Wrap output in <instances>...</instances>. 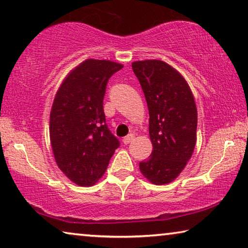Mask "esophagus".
<instances>
[{
  "label": "esophagus",
  "instance_id": "1",
  "mask_svg": "<svg viewBox=\"0 0 248 248\" xmlns=\"http://www.w3.org/2000/svg\"><path fill=\"white\" fill-rule=\"evenodd\" d=\"M133 139H134V135H133V134H128L127 136H125L124 139H123V143L126 144V145H127L128 143L132 142Z\"/></svg>",
  "mask_w": 248,
  "mask_h": 248
}]
</instances>
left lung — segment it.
<instances>
[{"label":"left lung","instance_id":"left-lung-1","mask_svg":"<svg viewBox=\"0 0 248 248\" xmlns=\"http://www.w3.org/2000/svg\"><path fill=\"white\" fill-rule=\"evenodd\" d=\"M132 68L145 95L153 151L140 163L148 181L164 185L176 178L196 144L197 109L184 78L158 60L137 61Z\"/></svg>","mask_w":248,"mask_h":248}]
</instances>
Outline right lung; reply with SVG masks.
Wrapping results in <instances>:
<instances>
[{
	"label": "right lung",
	"instance_id": "add662e5",
	"mask_svg": "<svg viewBox=\"0 0 248 248\" xmlns=\"http://www.w3.org/2000/svg\"><path fill=\"white\" fill-rule=\"evenodd\" d=\"M123 65L86 60L75 67L55 95L49 139L60 170L79 186L97 182L120 140L106 124L103 100L111 76Z\"/></svg>",
	"mask_w": 248,
	"mask_h": 248
}]
</instances>
